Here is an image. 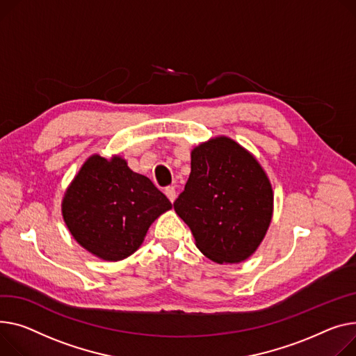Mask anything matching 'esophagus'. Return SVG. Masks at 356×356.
<instances>
[{
    "label": "esophagus",
    "mask_w": 356,
    "mask_h": 356,
    "mask_svg": "<svg viewBox=\"0 0 356 356\" xmlns=\"http://www.w3.org/2000/svg\"><path fill=\"white\" fill-rule=\"evenodd\" d=\"M164 193H165V196L169 197V200L173 203L175 200H176V188L173 187V186H169V187H165V191H164Z\"/></svg>",
    "instance_id": "34e87169"
}]
</instances>
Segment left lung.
Returning <instances> with one entry per match:
<instances>
[{
  "label": "left lung",
  "mask_w": 356,
  "mask_h": 356,
  "mask_svg": "<svg viewBox=\"0 0 356 356\" xmlns=\"http://www.w3.org/2000/svg\"><path fill=\"white\" fill-rule=\"evenodd\" d=\"M192 172L175 210L197 249L216 264H239L265 239L273 216L270 180L257 159L227 136L192 153Z\"/></svg>",
  "instance_id": "left-lung-1"
}]
</instances>
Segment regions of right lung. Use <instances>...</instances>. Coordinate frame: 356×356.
Masks as SVG:
<instances>
[{"label":"right lung","mask_w":356,"mask_h":356,"mask_svg":"<svg viewBox=\"0 0 356 356\" xmlns=\"http://www.w3.org/2000/svg\"><path fill=\"white\" fill-rule=\"evenodd\" d=\"M172 203L152 180L133 172L126 159L90 156L61 202L71 236L91 254L118 262L143 243L152 223Z\"/></svg>","instance_id":"obj_1"}]
</instances>
